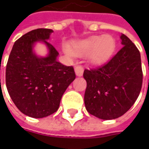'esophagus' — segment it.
Here are the masks:
<instances>
[{"label":"esophagus","mask_w":149,"mask_h":149,"mask_svg":"<svg viewBox=\"0 0 149 149\" xmlns=\"http://www.w3.org/2000/svg\"><path fill=\"white\" fill-rule=\"evenodd\" d=\"M74 71H75V74H76L77 76H79V77L82 76L84 73L83 67L80 65H76L75 66V68H74Z\"/></svg>","instance_id":"obj_1"}]
</instances>
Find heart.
Here are the masks:
<instances>
[{
	"mask_svg": "<svg viewBox=\"0 0 149 149\" xmlns=\"http://www.w3.org/2000/svg\"><path fill=\"white\" fill-rule=\"evenodd\" d=\"M116 48V40L110 35L94 36L74 42L72 49L64 46L68 56H84L88 54L89 61L94 65H101L111 57Z\"/></svg>",
	"mask_w": 149,
	"mask_h": 149,
	"instance_id": "heart-1",
	"label": "heart"
}]
</instances>
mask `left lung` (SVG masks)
I'll return each mask as SVG.
<instances>
[{"label": "left lung", "instance_id": "left-lung-1", "mask_svg": "<svg viewBox=\"0 0 149 149\" xmlns=\"http://www.w3.org/2000/svg\"><path fill=\"white\" fill-rule=\"evenodd\" d=\"M123 48L105 65L85 70L84 104L90 114L104 120L123 115L138 99L143 83L140 53L125 35Z\"/></svg>", "mask_w": 149, "mask_h": 149}]
</instances>
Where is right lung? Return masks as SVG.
<instances>
[{"label": "right lung", "instance_id": "1", "mask_svg": "<svg viewBox=\"0 0 149 149\" xmlns=\"http://www.w3.org/2000/svg\"><path fill=\"white\" fill-rule=\"evenodd\" d=\"M50 29H36L18 39L9 56L6 84L8 93L18 109L35 118L47 117L59 109L61 98L74 80L72 66L57 61L59 53L48 42ZM37 43L48 50L45 56L34 51Z\"/></svg>", "mask_w": 149, "mask_h": 149}]
</instances>
